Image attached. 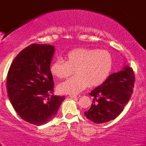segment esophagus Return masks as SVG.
Listing matches in <instances>:
<instances>
[{"instance_id": "34e87169", "label": "esophagus", "mask_w": 146, "mask_h": 146, "mask_svg": "<svg viewBox=\"0 0 146 146\" xmlns=\"http://www.w3.org/2000/svg\"><path fill=\"white\" fill-rule=\"evenodd\" d=\"M80 96L81 95H70V97L72 98H80Z\"/></svg>"}]
</instances>
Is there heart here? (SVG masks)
<instances>
[{
    "label": "heart",
    "instance_id": "b5f03b06",
    "mask_svg": "<svg viewBox=\"0 0 146 146\" xmlns=\"http://www.w3.org/2000/svg\"><path fill=\"white\" fill-rule=\"evenodd\" d=\"M113 57L106 50L78 48L68 52L64 60L58 59L51 63L50 72L59 79L75 76L58 86L64 94H76L88 86H101L109 78L113 69Z\"/></svg>",
    "mask_w": 146,
    "mask_h": 146
}]
</instances>
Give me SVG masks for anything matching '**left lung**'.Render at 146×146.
Wrapping results in <instances>:
<instances>
[{"label": "left lung", "mask_w": 146, "mask_h": 146, "mask_svg": "<svg viewBox=\"0 0 146 146\" xmlns=\"http://www.w3.org/2000/svg\"><path fill=\"white\" fill-rule=\"evenodd\" d=\"M135 82L133 69L125 66L123 71L110 75L106 82L89 93L93 97L85 116L91 121L102 123L114 119L123 111L131 97Z\"/></svg>", "instance_id": "left-lung-1"}]
</instances>
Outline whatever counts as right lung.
Listing matches in <instances>:
<instances>
[{
    "label": "right lung",
    "mask_w": 146,
    "mask_h": 146,
    "mask_svg": "<svg viewBox=\"0 0 146 146\" xmlns=\"http://www.w3.org/2000/svg\"><path fill=\"white\" fill-rule=\"evenodd\" d=\"M54 46L32 44L21 51L10 66L7 90L10 102L25 121L36 125L55 117L64 96L53 95L50 64Z\"/></svg>",
    "instance_id": "right-lung-1"
}]
</instances>
